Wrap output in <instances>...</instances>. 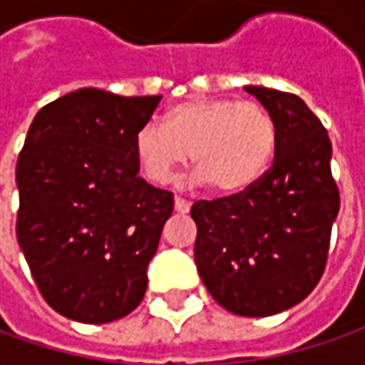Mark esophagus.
<instances>
[{"mask_svg":"<svg viewBox=\"0 0 365 365\" xmlns=\"http://www.w3.org/2000/svg\"><path fill=\"white\" fill-rule=\"evenodd\" d=\"M190 209V203L189 201H185V199H180V197H175V211L176 213H189Z\"/></svg>","mask_w":365,"mask_h":365,"instance_id":"esophagus-1","label":"esophagus"}]
</instances>
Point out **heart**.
<instances>
[{
  "label": "heart",
  "instance_id": "1",
  "mask_svg": "<svg viewBox=\"0 0 365 365\" xmlns=\"http://www.w3.org/2000/svg\"><path fill=\"white\" fill-rule=\"evenodd\" d=\"M274 115L254 101L190 99L148 121L133 135V154L148 180L168 185L187 162L217 192L247 189L272 160Z\"/></svg>",
  "mask_w": 365,
  "mask_h": 365
}]
</instances>
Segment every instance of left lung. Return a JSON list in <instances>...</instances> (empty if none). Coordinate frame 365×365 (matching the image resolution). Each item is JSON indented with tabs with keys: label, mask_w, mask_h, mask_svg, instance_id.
<instances>
[{
	"label": "left lung",
	"mask_w": 365,
	"mask_h": 365,
	"mask_svg": "<svg viewBox=\"0 0 365 365\" xmlns=\"http://www.w3.org/2000/svg\"><path fill=\"white\" fill-rule=\"evenodd\" d=\"M276 120L272 166L247 189L197 201L195 262L230 313L270 317L307 299L327 266L339 189L331 140L299 95L245 87Z\"/></svg>",
	"instance_id": "1"
}]
</instances>
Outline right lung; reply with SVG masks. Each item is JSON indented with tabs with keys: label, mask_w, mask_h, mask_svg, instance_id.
Returning <instances> with one entry per match:
<instances>
[{
	"label": "right lung",
	"mask_w": 365,
	"mask_h": 365,
	"mask_svg": "<svg viewBox=\"0 0 365 365\" xmlns=\"http://www.w3.org/2000/svg\"><path fill=\"white\" fill-rule=\"evenodd\" d=\"M160 99L87 87L42 107L28 130L16 235L40 294L73 321H115L146 294L175 201L138 176L133 135Z\"/></svg>",
	"instance_id": "obj_1"
}]
</instances>
